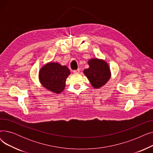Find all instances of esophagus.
<instances>
[{"instance_id": "esophagus-1", "label": "esophagus", "mask_w": 153, "mask_h": 153, "mask_svg": "<svg viewBox=\"0 0 153 153\" xmlns=\"http://www.w3.org/2000/svg\"><path fill=\"white\" fill-rule=\"evenodd\" d=\"M79 72H80V69H77V70H74V71H73L74 73H79Z\"/></svg>"}]
</instances>
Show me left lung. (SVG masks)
<instances>
[{"instance_id": "1", "label": "left lung", "mask_w": 153, "mask_h": 153, "mask_svg": "<svg viewBox=\"0 0 153 153\" xmlns=\"http://www.w3.org/2000/svg\"><path fill=\"white\" fill-rule=\"evenodd\" d=\"M89 68L84 71V74L89 79L91 85L98 89L105 85L111 77V72L108 64L102 59H91L88 61Z\"/></svg>"}]
</instances>
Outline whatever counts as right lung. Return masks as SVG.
Listing matches in <instances>:
<instances>
[{
  "label": "right lung",
  "mask_w": 153,
  "mask_h": 153,
  "mask_svg": "<svg viewBox=\"0 0 153 153\" xmlns=\"http://www.w3.org/2000/svg\"><path fill=\"white\" fill-rule=\"evenodd\" d=\"M70 71L66 66H61L58 62H48L44 65L39 72V81L46 89L59 94L66 85L67 77Z\"/></svg>",
  "instance_id": "obj_1"
}]
</instances>
